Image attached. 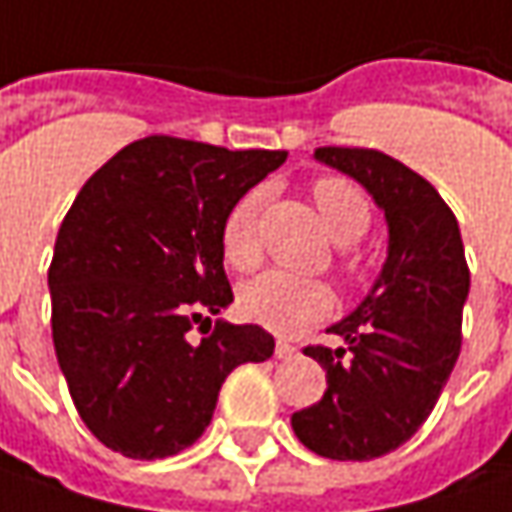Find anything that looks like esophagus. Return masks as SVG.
Here are the masks:
<instances>
[{"mask_svg":"<svg viewBox=\"0 0 512 512\" xmlns=\"http://www.w3.org/2000/svg\"><path fill=\"white\" fill-rule=\"evenodd\" d=\"M275 356L278 359H292V356H298V347L289 345L284 339H278V345H275Z\"/></svg>","mask_w":512,"mask_h":512,"instance_id":"34e87169","label":"esophagus"}]
</instances>
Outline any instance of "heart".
Wrapping results in <instances>:
<instances>
[{
  "mask_svg": "<svg viewBox=\"0 0 512 512\" xmlns=\"http://www.w3.org/2000/svg\"><path fill=\"white\" fill-rule=\"evenodd\" d=\"M263 199H266V191L255 188L240 196L226 214L220 243H223L226 263L234 269H252L260 257L257 217H260ZM313 199H316L327 234L339 246H350L362 240L365 231L371 228V205L350 179L321 176L313 182ZM345 272H350V266H345ZM330 307H333V295L321 281L292 278L286 272H263L240 289L243 316L281 336H289L301 330L304 324L327 316Z\"/></svg>",
  "mask_w": 512,
  "mask_h": 512,
  "instance_id": "obj_1",
  "label": "heart"
}]
</instances>
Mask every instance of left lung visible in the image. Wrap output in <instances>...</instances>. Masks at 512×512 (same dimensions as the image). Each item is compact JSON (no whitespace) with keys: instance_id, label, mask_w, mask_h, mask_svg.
<instances>
[{"instance_id":"left-lung-1","label":"left lung","mask_w":512,"mask_h":512,"mask_svg":"<svg viewBox=\"0 0 512 512\" xmlns=\"http://www.w3.org/2000/svg\"><path fill=\"white\" fill-rule=\"evenodd\" d=\"M316 159L374 196L388 257L362 304L327 330L345 345L304 347L327 371V391L292 414V429L321 458L371 461L432 414L461 353L469 266L455 214L420 173L365 147H318Z\"/></svg>"}]
</instances>
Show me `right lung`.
Listing matches in <instances>:
<instances>
[{
	"label": "right lung",
	"instance_id": "obj_1",
	"mask_svg": "<svg viewBox=\"0 0 512 512\" xmlns=\"http://www.w3.org/2000/svg\"><path fill=\"white\" fill-rule=\"evenodd\" d=\"M284 162V150L150 136L80 188L48 266L51 336L77 414L106 449L136 461L188 449L226 376L272 356L263 327L211 316L234 301L226 214Z\"/></svg>",
	"mask_w": 512,
	"mask_h": 512
}]
</instances>
